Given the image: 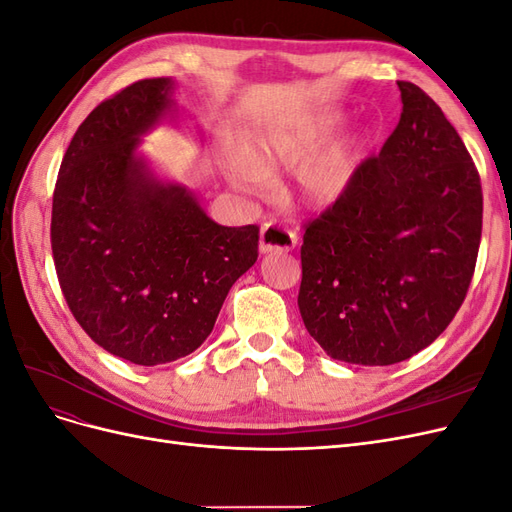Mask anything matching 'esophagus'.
<instances>
[{"mask_svg": "<svg viewBox=\"0 0 512 512\" xmlns=\"http://www.w3.org/2000/svg\"><path fill=\"white\" fill-rule=\"evenodd\" d=\"M299 237L294 230H288L275 222L262 224L260 228V252L262 254H282L297 247Z\"/></svg>", "mask_w": 512, "mask_h": 512, "instance_id": "34e87169", "label": "esophagus"}]
</instances>
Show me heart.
Returning a JSON list of instances; mask_svg holds the SVG:
<instances>
[{"label":"heart","mask_w":512,"mask_h":512,"mask_svg":"<svg viewBox=\"0 0 512 512\" xmlns=\"http://www.w3.org/2000/svg\"><path fill=\"white\" fill-rule=\"evenodd\" d=\"M339 123L342 115L327 111L273 126L247 143L245 164L256 175L301 164L294 173L299 198L312 209L333 207L350 190L367 153V138L354 130L319 147Z\"/></svg>","instance_id":"1"}]
</instances>
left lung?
Segmentation results:
<instances>
[{
    "instance_id": "1",
    "label": "left lung",
    "mask_w": 512,
    "mask_h": 512,
    "mask_svg": "<svg viewBox=\"0 0 512 512\" xmlns=\"http://www.w3.org/2000/svg\"><path fill=\"white\" fill-rule=\"evenodd\" d=\"M397 85V128L301 245L305 329L352 365L406 361L451 324L483 232V188L461 136L421 87Z\"/></svg>"
}]
</instances>
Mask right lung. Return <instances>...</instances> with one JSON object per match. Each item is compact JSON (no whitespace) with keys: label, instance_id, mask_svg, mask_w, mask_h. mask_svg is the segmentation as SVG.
Masks as SVG:
<instances>
[{"label":"right lung","instance_id":"1","mask_svg":"<svg viewBox=\"0 0 512 512\" xmlns=\"http://www.w3.org/2000/svg\"><path fill=\"white\" fill-rule=\"evenodd\" d=\"M170 91V79H145L100 102L72 136L53 192L51 247L72 316L100 348L147 367L203 344L258 258L256 224H215L136 156L138 136L173 106Z\"/></svg>","mask_w":512,"mask_h":512}]
</instances>
